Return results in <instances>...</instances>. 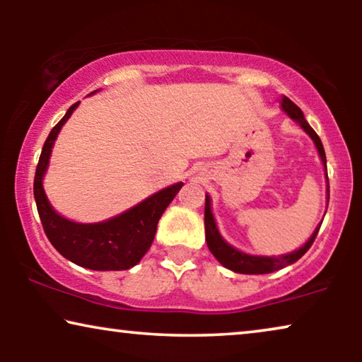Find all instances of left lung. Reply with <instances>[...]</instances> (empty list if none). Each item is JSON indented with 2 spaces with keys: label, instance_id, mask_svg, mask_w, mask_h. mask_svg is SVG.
<instances>
[{
  "label": "left lung",
  "instance_id": "left-lung-1",
  "mask_svg": "<svg viewBox=\"0 0 362 362\" xmlns=\"http://www.w3.org/2000/svg\"><path fill=\"white\" fill-rule=\"evenodd\" d=\"M281 108H284V110L286 112V115H288L290 118H293L295 122H298L301 128H303V130L311 136V140L315 141L316 148H318L321 161H323V165L326 168V155H325L323 143H321L320 136L316 135V132L313 130V128L308 125V122L305 120V115H303V112H301V108L298 105H295V103L285 95L281 97ZM328 199H329V196H328ZM204 227H206V242H207V247H209L211 254L214 255L216 259L226 267V269L235 272V274H249V275L272 274V272L284 269V267H286V265L295 264L296 260L301 259V257H303L306 252H308V249L311 247V244L315 242L316 235H318V230H320V226H318V227H316V230L313 232V235L310 237V240L306 242V244L301 247V249L291 252V254H288V255L255 257V255L244 254V252H240V250L234 249V247H230L221 237L219 230H217V227H216L214 216H212V212H211L209 196H206Z\"/></svg>",
  "mask_w": 362,
  "mask_h": 362
}]
</instances>
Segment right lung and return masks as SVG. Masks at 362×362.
I'll list each match as a JSON object with an SVG mask.
<instances>
[{
  "mask_svg": "<svg viewBox=\"0 0 362 362\" xmlns=\"http://www.w3.org/2000/svg\"><path fill=\"white\" fill-rule=\"evenodd\" d=\"M93 93V92H92ZM78 105L74 103L61 122L49 133L34 176V199L42 229L59 254L74 264L90 270H127L136 265L150 249L156 234L158 221L180 192L182 182L153 194L130 211L98 224H77L64 219L49 204L42 189L49 156L57 133Z\"/></svg>",
  "mask_w": 362,
  "mask_h": 362,
  "instance_id": "1",
  "label": "right lung"
}]
</instances>
